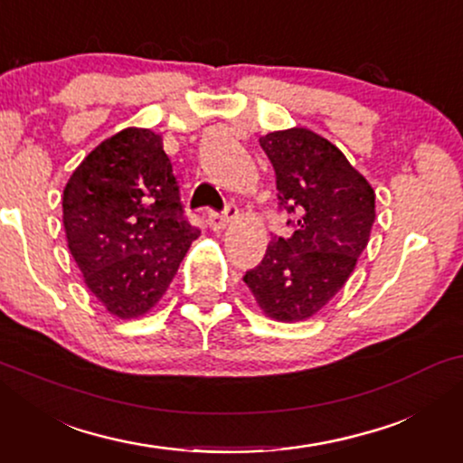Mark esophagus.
I'll list each match as a JSON object with an SVG mask.
<instances>
[{
	"label": "esophagus",
	"instance_id": "1",
	"mask_svg": "<svg viewBox=\"0 0 463 463\" xmlns=\"http://www.w3.org/2000/svg\"><path fill=\"white\" fill-rule=\"evenodd\" d=\"M236 217H238L236 204H227L225 213H211V214H208V225H211L214 232H221V230H225V225L230 223L232 219H236Z\"/></svg>",
	"mask_w": 463,
	"mask_h": 463
}]
</instances>
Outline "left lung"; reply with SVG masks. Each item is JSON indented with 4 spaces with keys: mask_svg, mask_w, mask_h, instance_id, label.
<instances>
[{
    "mask_svg": "<svg viewBox=\"0 0 463 463\" xmlns=\"http://www.w3.org/2000/svg\"><path fill=\"white\" fill-rule=\"evenodd\" d=\"M259 143L276 170L278 206L293 217V233L271 238L244 282L265 316L299 322L325 307L356 268L375 223V192L312 130H276Z\"/></svg>",
    "mask_w": 463,
    "mask_h": 463,
    "instance_id": "obj_1",
    "label": "left lung"
}]
</instances>
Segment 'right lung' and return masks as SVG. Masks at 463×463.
<instances>
[{"mask_svg": "<svg viewBox=\"0 0 463 463\" xmlns=\"http://www.w3.org/2000/svg\"><path fill=\"white\" fill-rule=\"evenodd\" d=\"M62 225L86 287L124 320L162 299L200 236L162 137L147 128L119 130L84 157L62 192Z\"/></svg>", "mask_w": 463, "mask_h": 463, "instance_id": "right-lung-1", "label": "right lung"}]
</instances>
